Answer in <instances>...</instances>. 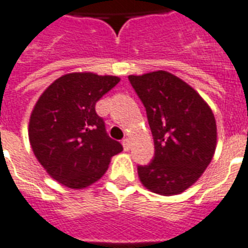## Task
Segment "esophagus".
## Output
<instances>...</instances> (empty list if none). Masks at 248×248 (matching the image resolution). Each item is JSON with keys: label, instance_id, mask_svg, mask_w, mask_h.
I'll return each mask as SVG.
<instances>
[{"label": "esophagus", "instance_id": "esophagus-1", "mask_svg": "<svg viewBox=\"0 0 248 248\" xmlns=\"http://www.w3.org/2000/svg\"><path fill=\"white\" fill-rule=\"evenodd\" d=\"M122 145H124V151H128V149H130V145H131V143H130V139H127V138H126V139H124V140H122Z\"/></svg>", "mask_w": 248, "mask_h": 248}]
</instances>
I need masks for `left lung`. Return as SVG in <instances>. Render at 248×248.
Wrapping results in <instances>:
<instances>
[{
  "label": "left lung",
  "mask_w": 248,
  "mask_h": 248,
  "mask_svg": "<svg viewBox=\"0 0 248 248\" xmlns=\"http://www.w3.org/2000/svg\"><path fill=\"white\" fill-rule=\"evenodd\" d=\"M128 80L144 104L155 141L152 162L138 166L141 185L158 195L181 194L212 161L217 144L212 109L191 86L164 70L128 75Z\"/></svg>",
  "instance_id": "8db88e82"
}]
</instances>
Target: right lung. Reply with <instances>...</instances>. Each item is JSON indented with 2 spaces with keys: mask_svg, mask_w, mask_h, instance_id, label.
Returning a JSON list of instances; mask_svg holds the SVG:
<instances>
[{
  "mask_svg": "<svg viewBox=\"0 0 248 248\" xmlns=\"http://www.w3.org/2000/svg\"><path fill=\"white\" fill-rule=\"evenodd\" d=\"M120 82L114 75L70 73L41 93L30 117L28 138L37 161L69 188L99 181L120 154V141L108 137L96 103Z\"/></svg>",
  "mask_w": 248,
  "mask_h": 248,
  "instance_id": "1",
  "label": "right lung"
}]
</instances>
